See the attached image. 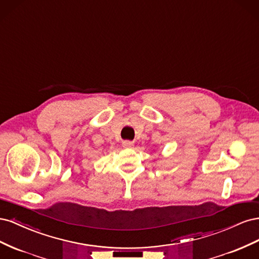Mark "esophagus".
<instances>
[{"label": "esophagus", "mask_w": 259, "mask_h": 259, "mask_svg": "<svg viewBox=\"0 0 259 259\" xmlns=\"http://www.w3.org/2000/svg\"><path fill=\"white\" fill-rule=\"evenodd\" d=\"M122 145H123L124 148H132L133 146H134V143L130 142V140H124V142L122 143Z\"/></svg>", "instance_id": "1"}]
</instances>
